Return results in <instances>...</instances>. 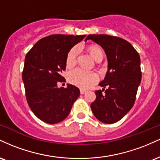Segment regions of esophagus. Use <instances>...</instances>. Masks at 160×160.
<instances>
[{"label": "esophagus", "mask_w": 160, "mask_h": 160, "mask_svg": "<svg viewBox=\"0 0 160 160\" xmlns=\"http://www.w3.org/2000/svg\"><path fill=\"white\" fill-rule=\"evenodd\" d=\"M86 92V90H85V89H80V93L81 94H85V93Z\"/></svg>", "instance_id": "1"}]
</instances>
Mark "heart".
<instances>
[{"label":"heart","mask_w":160,"mask_h":160,"mask_svg":"<svg viewBox=\"0 0 160 160\" xmlns=\"http://www.w3.org/2000/svg\"><path fill=\"white\" fill-rule=\"evenodd\" d=\"M79 52H80V49L78 47H74L70 49L66 56L67 67L71 68L76 64ZM89 52L96 62L103 58V52L102 49L97 46L89 47ZM68 78L71 83L82 89H88L98 81V76L95 71H86V70L78 68L70 71Z\"/></svg>","instance_id":"heart-1"}]
</instances>
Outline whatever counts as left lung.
<instances>
[{
	"instance_id": "1",
	"label": "left lung",
	"mask_w": 160,
	"mask_h": 160,
	"mask_svg": "<svg viewBox=\"0 0 160 160\" xmlns=\"http://www.w3.org/2000/svg\"><path fill=\"white\" fill-rule=\"evenodd\" d=\"M87 40L104 49L108 62L107 74L99 83L104 89L95 91L96 98L90 105L92 111L101 122L114 123L135 104L141 80L140 56L127 40L118 37L89 34L85 41Z\"/></svg>"
}]
</instances>
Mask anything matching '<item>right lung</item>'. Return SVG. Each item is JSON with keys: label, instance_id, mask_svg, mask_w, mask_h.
<instances>
[{"label": "right lung", "instance_id": "obj_1", "mask_svg": "<svg viewBox=\"0 0 160 160\" xmlns=\"http://www.w3.org/2000/svg\"><path fill=\"white\" fill-rule=\"evenodd\" d=\"M86 35L52 34L40 39L25 56L22 80L29 107L38 118L49 124L62 122L68 116L80 95L77 86L65 82L62 73L66 68V56L73 46Z\"/></svg>", "mask_w": 160, "mask_h": 160}]
</instances>
